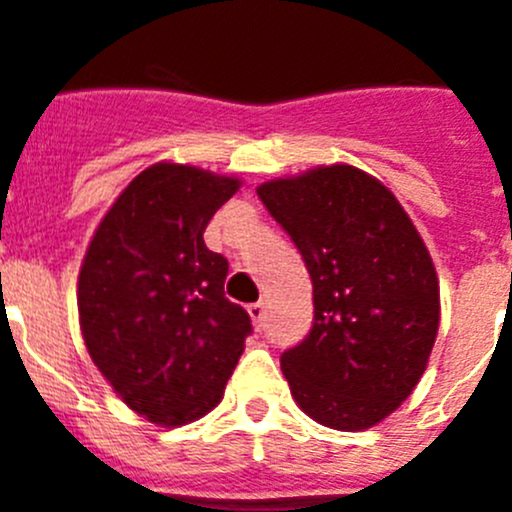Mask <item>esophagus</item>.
Here are the masks:
<instances>
[{
    "label": "esophagus",
    "mask_w": 512,
    "mask_h": 512,
    "mask_svg": "<svg viewBox=\"0 0 512 512\" xmlns=\"http://www.w3.org/2000/svg\"><path fill=\"white\" fill-rule=\"evenodd\" d=\"M247 313H250V318H252V323H255L257 328L262 326V321H265V303H252V305H247Z\"/></svg>",
    "instance_id": "esophagus-1"
}]
</instances>
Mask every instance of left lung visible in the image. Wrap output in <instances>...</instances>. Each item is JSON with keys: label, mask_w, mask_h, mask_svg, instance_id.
Segmentation results:
<instances>
[{"label": "left lung", "mask_w": 512, "mask_h": 512, "mask_svg": "<svg viewBox=\"0 0 512 512\" xmlns=\"http://www.w3.org/2000/svg\"><path fill=\"white\" fill-rule=\"evenodd\" d=\"M313 280L315 321L280 356L313 422L364 432L414 391L439 331V280L399 199L351 164L315 166L257 186Z\"/></svg>", "instance_id": "1"}]
</instances>
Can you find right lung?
<instances>
[{"instance_id":"obj_1","label":"right lung","mask_w":512,"mask_h":512,"mask_svg":"<svg viewBox=\"0 0 512 512\" xmlns=\"http://www.w3.org/2000/svg\"><path fill=\"white\" fill-rule=\"evenodd\" d=\"M242 181L191 164L143 169L100 219L78 275L93 364L128 409L159 427L212 412L252 333L224 298L227 257L204 229Z\"/></svg>"}]
</instances>
